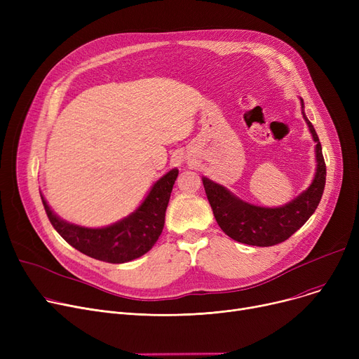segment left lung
<instances>
[{"instance_id": "1", "label": "left lung", "mask_w": 359, "mask_h": 359, "mask_svg": "<svg viewBox=\"0 0 359 359\" xmlns=\"http://www.w3.org/2000/svg\"><path fill=\"white\" fill-rule=\"evenodd\" d=\"M301 107L304 109L303 99H301ZM303 116L316 142L317 168L309 189L291 202L284 206H278V208L252 205L234 196L224 186L202 177L205 194L210 201L214 217L221 230L233 240L249 244V246H275V244L290 238L314 214L325 191L326 164L322 153V144H320L314 126L307 119L304 110Z\"/></svg>"}]
</instances>
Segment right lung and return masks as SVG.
<instances>
[{
  "label": "right lung",
  "instance_id": "right-lung-1",
  "mask_svg": "<svg viewBox=\"0 0 359 359\" xmlns=\"http://www.w3.org/2000/svg\"><path fill=\"white\" fill-rule=\"evenodd\" d=\"M177 175V168L170 170L151 187L137 211L103 229H86L61 219L41 196L53 229L74 249L102 262L125 263L145 255L158 240Z\"/></svg>",
  "mask_w": 359,
  "mask_h": 359
}]
</instances>
